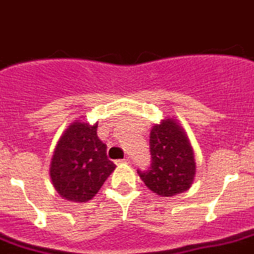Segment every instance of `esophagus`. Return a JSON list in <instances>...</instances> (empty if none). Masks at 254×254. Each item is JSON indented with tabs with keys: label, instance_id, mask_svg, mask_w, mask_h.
Instances as JSON below:
<instances>
[{
	"label": "esophagus",
	"instance_id": "34e87169",
	"mask_svg": "<svg viewBox=\"0 0 254 254\" xmlns=\"http://www.w3.org/2000/svg\"><path fill=\"white\" fill-rule=\"evenodd\" d=\"M118 163H129V158H125V159L118 160Z\"/></svg>",
	"mask_w": 254,
	"mask_h": 254
}]
</instances>
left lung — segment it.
<instances>
[{
	"instance_id": "left-lung-1",
	"label": "left lung",
	"mask_w": 254,
	"mask_h": 254,
	"mask_svg": "<svg viewBox=\"0 0 254 254\" xmlns=\"http://www.w3.org/2000/svg\"><path fill=\"white\" fill-rule=\"evenodd\" d=\"M151 163L138 176L159 196L186 191L195 177L194 151L183 127L173 118H164L150 132Z\"/></svg>"
}]
</instances>
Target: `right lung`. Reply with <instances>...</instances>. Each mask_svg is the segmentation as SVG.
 Returning <instances> with one entry per match:
<instances>
[{
	"mask_svg": "<svg viewBox=\"0 0 254 254\" xmlns=\"http://www.w3.org/2000/svg\"><path fill=\"white\" fill-rule=\"evenodd\" d=\"M96 131L97 123L91 126L75 121L58 141L50 177L56 191L66 200L84 203L92 199L116 170Z\"/></svg>",
	"mask_w": 254,
	"mask_h": 254,
	"instance_id": "right-lung-1",
	"label": "right lung"
}]
</instances>
